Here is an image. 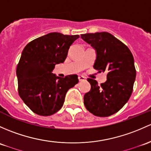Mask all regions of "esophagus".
<instances>
[{
	"label": "esophagus",
	"mask_w": 151,
	"mask_h": 151,
	"mask_svg": "<svg viewBox=\"0 0 151 151\" xmlns=\"http://www.w3.org/2000/svg\"><path fill=\"white\" fill-rule=\"evenodd\" d=\"M78 79H79V81H80V82H82V81L85 80V78L84 77H82V76H79Z\"/></svg>",
	"instance_id": "1"
}]
</instances>
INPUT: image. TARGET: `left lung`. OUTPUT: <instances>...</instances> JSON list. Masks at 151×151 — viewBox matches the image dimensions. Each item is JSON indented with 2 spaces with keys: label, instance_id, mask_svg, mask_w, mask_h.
<instances>
[{
  "label": "left lung",
  "instance_id": "left-lung-1",
  "mask_svg": "<svg viewBox=\"0 0 151 151\" xmlns=\"http://www.w3.org/2000/svg\"><path fill=\"white\" fill-rule=\"evenodd\" d=\"M96 50L95 69L107 71V80L101 85L88 78L91 89L84 96L87 110L95 116H109L118 112L131 96L136 77L134 58L126 45L109 32L81 35Z\"/></svg>",
  "mask_w": 151,
  "mask_h": 151
}]
</instances>
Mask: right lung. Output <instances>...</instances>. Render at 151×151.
<instances>
[{
    "mask_svg": "<svg viewBox=\"0 0 151 151\" xmlns=\"http://www.w3.org/2000/svg\"><path fill=\"white\" fill-rule=\"evenodd\" d=\"M51 32L33 40L24 48L17 68L19 95L34 113L50 116L63 106L69 89L78 83L76 74L56 77L55 64L63 63L77 38Z\"/></svg>",
    "mask_w": 151,
    "mask_h": 151,
    "instance_id": "add662e5",
    "label": "right lung"
}]
</instances>
